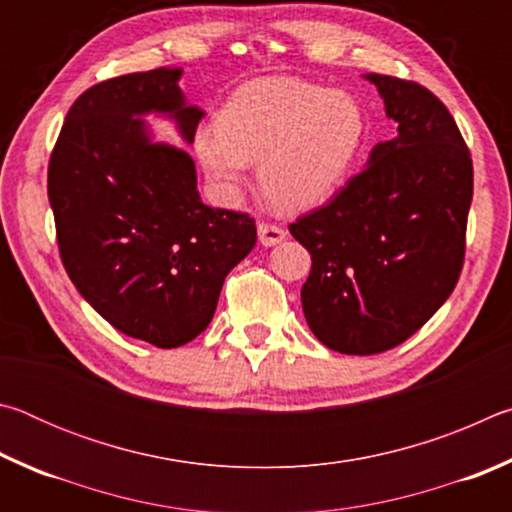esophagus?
<instances>
[{
	"mask_svg": "<svg viewBox=\"0 0 512 512\" xmlns=\"http://www.w3.org/2000/svg\"><path fill=\"white\" fill-rule=\"evenodd\" d=\"M257 235H259V244L271 248V246H277L280 241L287 239V230L280 228V225H273V223H259L257 225Z\"/></svg>",
	"mask_w": 512,
	"mask_h": 512,
	"instance_id": "34e87169",
	"label": "esophagus"
}]
</instances>
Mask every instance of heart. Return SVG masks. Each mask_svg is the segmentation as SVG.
I'll return each mask as SVG.
<instances>
[{"mask_svg":"<svg viewBox=\"0 0 512 512\" xmlns=\"http://www.w3.org/2000/svg\"><path fill=\"white\" fill-rule=\"evenodd\" d=\"M368 121L359 101L291 76L250 81L223 103L216 128H201L194 151L216 192L235 198L250 162L280 212L325 203L359 160Z\"/></svg>","mask_w":512,"mask_h":512,"instance_id":"b5f03b06","label":"heart"}]
</instances>
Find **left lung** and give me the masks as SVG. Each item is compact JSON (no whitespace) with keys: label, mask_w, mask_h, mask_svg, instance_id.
I'll list each match as a JSON object with an SVG mask.
<instances>
[{"label":"left lung","mask_w":512,"mask_h":512,"mask_svg":"<svg viewBox=\"0 0 512 512\" xmlns=\"http://www.w3.org/2000/svg\"><path fill=\"white\" fill-rule=\"evenodd\" d=\"M397 135L325 207L289 225L311 255L300 298L329 350H391L452 296L465 255L472 158L443 101L418 83L366 74Z\"/></svg>","instance_id":"obj_1"}]
</instances>
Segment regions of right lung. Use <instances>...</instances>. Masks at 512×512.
<instances>
[{
	"label": "right lung",
	"mask_w": 512,
	"mask_h": 512,
	"mask_svg": "<svg viewBox=\"0 0 512 512\" xmlns=\"http://www.w3.org/2000/svg\"><path fill=\"white\" fill-rule=\"evenodd\" d=\"M183 67L103 81L69 108L47 192L65 271L99 316L155 348L210 325L225 275L253 250L248 214L207 207L192 155L155 140L144 117L187 144L205 110L180 90Z\"/></svg>",
	"instance_id": "add662e5"
}]
</instances>
